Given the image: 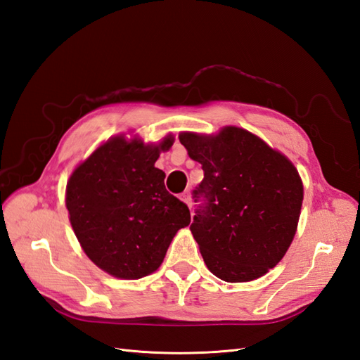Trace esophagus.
I'll list each match as a JSON object with an SVG mask.
<instances>
[{
    "label": "esophagus",
    "mask_w": 360,
    "mask_h": 360,
    "mask_svg": "<svg viewBox=\"0 0 360 360\" xmlns=\"http://www.w3.org/2000/svg\"><path fill=\"white\" fill-rule=\"evenodd\" d=\"M180 200L186 204L189 209H192V198H191V192L189 191H186V192H183L181 195H180Z\"/></svg>",
    "instance_id": "1"
}]
</instances>
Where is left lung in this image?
Instances as JSON below:
<instances>
[{
	"mask_svg": "<svg viewBox=\"0 0 360 360\" xmlns=\"http://www.w3.org/2000/svg\"><path fill=\"white\" fill-rule=\"evenodd\" d=\"M179 139L204 169L195 195L207 202L193 216L191 233L207 269L225 282L264 276L297 231L303 201L297 168L243 127L181 132Z\"/></svg>",
	"mask_w": 360,
	"mask_h": 360,
	"instance_id": "8db88e82",
	"label": "left lung"
}]
</instances>
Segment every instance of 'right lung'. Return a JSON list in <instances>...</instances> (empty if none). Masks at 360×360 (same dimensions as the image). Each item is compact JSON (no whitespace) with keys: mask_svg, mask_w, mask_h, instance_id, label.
<instances>
[{"mask_svg":"<svg viewBox=\"0 0 360 360\" xmlns=\"http://www.w3.org/2000/svg\"><path fill=\"white\" fill-rule=\"evenodd\" d=\"M174 144L138 135L111 136L70 174L66 207L76 238L93 263L118 279L156 271L180 228L188 205L165 189V172L155 163Z\"/></svg>","mask_w":360,"mask_h":360,"instance_id":"right-lung-1","label":"right lung"}]
</instances>
